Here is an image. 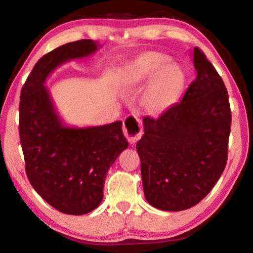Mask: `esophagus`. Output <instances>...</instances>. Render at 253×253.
Masks as SVG:
<instances>
[{
    "label": "esophagus",
    "mask_w": 253,
    "mask_h": 253,
    "mask_svg": "<svg viewBox=\"0 0 253 253\" xmlns=\"http://www.w3.org/2000/svg\"><path fill=\"white\" fill-rule=\"evenodd\" d=\"M123 130L128 142L130 144H135L142 137L143 129L142 125H140V121L135 115H128L124 119Z\"/></svg>",
    "instance_id": "1"
}]
</instances>
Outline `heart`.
I'll list each match as a JSON object with an SVG mask.
<instances>
[{
    "label": "heart",
    "mask_w": 253,
    "mask_h": 253,
    "mask_svg": "<svg viewBox=\"0 0 253 253\" xmlns=\"http://www.w3.org/2000/svg\"><path fill=\"white\" fill-rule=\"evenodd\" d=\"M168 61L164 54L146 52L132 60L126 69L125 83L128 85H137L153 76L144 96V104L152 113H158L172 104L181 88L182 71Z\"/></svg>",
    "instance_id": "1"
}]
</instances>
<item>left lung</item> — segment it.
Here are the masks:
<instances>
[{
	"label": "left lung",
	"instance_id": "1",
	"mask_svg": "<svg viewBox=\"0 0 253 253\" xmlns=\"http://www.w3.org/2000/svg\"><path fill=\"white\" fill-rule=\"evenodd\" d=\"M196 78L160 117L144 118L136 149L144 194L162 211H183L207 196L228 160L231 110L223 80L194 48Z\"/></svg>",
	"mask_w": 253,
	"mask_h": 253
}]
</instances>
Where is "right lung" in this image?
Listing matches in <instances>:
<instances>
[{
    "label": "right lung",
    "mask_w": 253,
    "mask_h": 253,
    "mask_svg": "<svg viewBox=\"0 0 253 253\" xmlns=\"http://www.w3.org/2000/svg\"><path fill=\"white\" fill-rule=\"evenodd\" d=\"M98 48V42L84 39L50 51L33 67L20 96V140L29 181L45 202L70 215L99 207L107 172L128 142L122 122L67 126L44 84L62 63L89 57Z\"/></svg>",
    "instance_id": "1"
}]
</instances>
